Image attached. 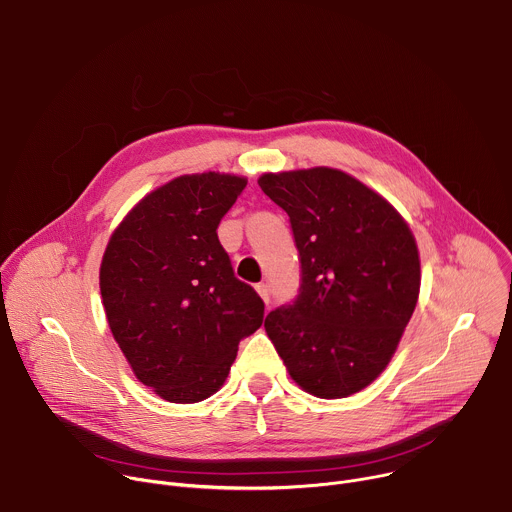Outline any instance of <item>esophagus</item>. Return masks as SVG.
I'll use <instances>...</instances> for the list:
<instances>
[{
  "mask_svg": "<svg viewBox=\"0 0 512 512\" xmlns=\"http://www.w3.org/2000/svg\"><path fill=\"white\" fill-rule=\"evenodd\" d=\"M255 289H257V294L263 298V302L269 304V300H271V289H269V285H267V283H259Z\"/></svg>",
  "mask_w": 512,
  "mask_h": 512,
  "instance_id": "esophagus-1",
  "label": "esophagus"
}]
</instances>
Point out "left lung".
<instances>
[{"instance_id": "obj_1", "label": "left lung", "mask_w": 512, "mask_h": 512, "mask_svg": "<svg viewBox=\"0 0 512 512\" xmlns=\"http://www.w3.org/2000/svg\"><path fill=\"white\" fill-rule=\"evenodd\" d=\"M287 212L300 259L294 302L265 318L289 375L322 399L371 385L419 296V253L399 212L356 178L312 168L259 178Z\"/></svg>"}]
</instances>
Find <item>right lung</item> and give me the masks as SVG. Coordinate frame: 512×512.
<instances>
[{
	"label": "right lung",
	"instance_id": "add662e5",
	"mask_svg": "<svg viewBox=\"0 0 512 512\" xmlns=\"http://www.w3.org/2000/svg\"><path fill=\"white\" fill-rule=\"evenodd\" d=\"M229 174L180 176L145 196L101 263L109 328L135 377L170 403L221 389L239 342L263 322L257 291L235 277L216 229L245 190Z\"/></svg>",
	"mask_w": 512,
	"mask_h": 512
}]
</instances>
